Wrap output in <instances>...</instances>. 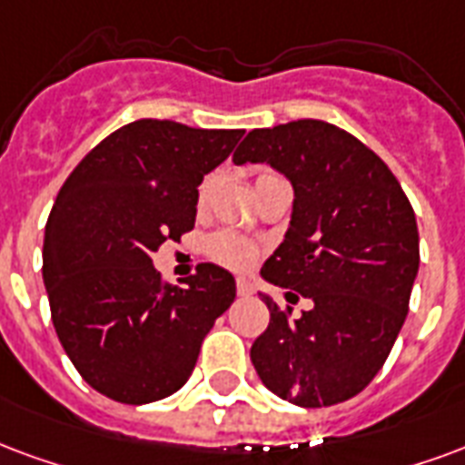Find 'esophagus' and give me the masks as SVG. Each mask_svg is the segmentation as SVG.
Here are the masks:
<instances>
[{
	"instance_id": "1",
	"label": "esophagus",
	"mask_w": 465,
	"mask_h": 465,
	"mask_svg": "<svg viewBox=\"0 0 465 465\" xmlns=\"http://www.w3.org/2000/svg\"><path fill=\"white\" fill-rule=\"evenodd\" d=\"M236 293H239V295H251V293H253V285H251L249 281H243V278H239V281H236Z\"/></svg>"
}]
</instances>
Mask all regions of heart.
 <instances>
[{
    "mask_svg": "<svg viewBox=\"0 0 465 465\" xmlns=\"http://www.w3.org/2000/svg\"><path fill=\"white\" fill-rule=\"evenodd\" d=\"M206 199V184L199 189V202H204ZM209 251H212V256H214L219 263L229 268H236V271H242V268H249L253 261H256V246L249 242H243L239 236H233V233H219L214 236L212 242H209Z\"/></svg>",
    "mask_w": 465,
    "mask_h": 465,
    "instance_id": "1",
    "label": "heart"
}]
</instances>
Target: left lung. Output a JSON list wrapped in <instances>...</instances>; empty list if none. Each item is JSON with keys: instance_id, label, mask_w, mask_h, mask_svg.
I'll use <instances>...</instances> for the list:
<instances>
[{"instance_id": "obj_1", "label": "left lung", "mask_w": 465, "mask_h": 465, "mask_svg": "<svg viewBox=\"0 0 465 465\" xmlns=\"http://www.w3.org/2000/svg\"><path fill=\"white\" fill-rule=\"evenodd\" d=\"M246 163L293 184L288 232L261 276L312 302L291 318L263 295L271 322L251 362L291 404H340L374 380L404 325L419 271L414 209L370 147L322 120L251 130L233 153Z\"/></svg>"}]
</instances>
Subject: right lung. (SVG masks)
I'll return each mask as SVG.
<instances>
[{"instance_id": "1", "label": "right lung", "mask_w": 465, "mask_h": 465, "mask_svg": "<svg viewBox=\"0 0 465 465\" xmlns=\"http://www.w3.org/2000/svg\"><path fill=\"white\" fill-rule=\"evenodd\" d=\"M243 130L135 120L85 154L44 233V285L61 345L93 390L150 404L180 390L236 281L202 263L163 283L153 253L194 229L199 184Z\"/></svg>"}]
</instances>
